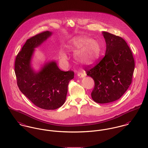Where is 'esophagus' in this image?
Segmentation results:
<instances>
[{
	"label": "esophagus",
	"mask_w": 148,
	"mask_h": 148,
	"mask_svg": "<svg viewBox=\"0 0 148 148\" xmlns=\"http://www.w3.org/2000/svg\"><path fill=\"white\" fill-rule=\"evenodd\" d=\"M84 75H85L84 73H83L78 72V73H77V76H78V77H79V78H83V77H84Z\"/></svg>",
	"instance_id": "1"
}]
</instances>
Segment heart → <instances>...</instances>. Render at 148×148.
Wrapping results in <instances>:
<instances>
[{
    "mask_svg": "<svg viewBox=\"0 0 148 148\" xmlns=\"http://www.w3.org/2000/svg\"><path fill=\"white\" fill-rule=\"evenodd\" d=\"M68 49L75 53V59L82 65H89L95 62L99 57L100 48L98 41L86 37H79L73 38L68 45ZM61 60L66 62L67 55L64 51H61Z\"/></svg>",
    "mask_w": 148,
    "mask_h": 148,
    "instance_id": "heart-1",
    "label": "heart"
}]
</instances>
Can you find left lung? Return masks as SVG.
Returning <instances> with one entry per match:
<instances>
[{"instance_id":"1","label":"left lung","mask_w":148,"mask_h":148,"mask_svg":"<svg viewBox=\"0 0 148 148\" xmlns=\"http://www.w3.org/2000/svg\"><path fill=\"white\" fill-rule=\"evenodd\" d=\"M102 34L106 54L97 65L85 70L95 82L91 97L101 104L113 102L123 95L131 84L134 69L133 54L125 41L107 32Z\"/></svg>"}]
</instances>
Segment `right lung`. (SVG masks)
<instances>
[{"label": "right lung", "mask_w": 148, "mask_h": 148, "mask_svg": "<svg viewBox=\"0 0 148 148\" xmlns=\"http://www.w3.org/2000/svg\"><path fill=\"white\" fill-rule=\"evenodd\" d=\"M52 33L45 31L28 39L17 55L15 73L17 86L21 92L38 107L56 110L66 100L67 87L74 78V71H64L56 61L46 63L38 72L31 66L34 48L40 45Z\"/></svg>", "instance_id": "right-lung-1"}]
</instances>
